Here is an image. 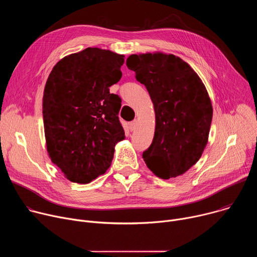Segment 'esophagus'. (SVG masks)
Wrapping results in <instances>:
<instances>
[{
    "label": "esophagus",
    "instance_id": "obj_1",
    "mask_svg": "<svg viewBox=\"0 0 257 257\" xmlns=\"http://www.w3.org/2000/svg\"><path fill=\"white\" fill-rule=\"evenodd\" d=\"M136 126H137V121H136V120L130 122V123H129V129H130V131H133V130L136 128Z\"/></svg>",
    "mask_w": 257,
    "mask_h": 257
}]
</instances>
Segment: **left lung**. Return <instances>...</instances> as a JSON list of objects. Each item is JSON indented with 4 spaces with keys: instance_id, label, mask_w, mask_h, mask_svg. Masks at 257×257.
Here are the masks:
<instances>
[{
    "instance_id": "obj_1",
    "label": "left lung",
    "mask_w": 257,
    "mask_h": 257,
    "mask_svg": "<svg viewBox=\"0 0 257 257\" xmlns=\"http://www.w3.org/2000/svg\"><path fill=\"white\" fill-rule=\"evenodd\" d=\"M128 69L144 84L154 103L155 136L142 157L161 179L185 174L200 159L208 141L212 104L191 66L162 52L130 55Z\"/></svg>"
}]
</instances>
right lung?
I'll use <instances>...</instances> for the list:
<instances>
[{"label": "right lung", "instance_id": "right-lung-1", "mask_svg": "<svg viewBox=\"0 0 257 257\" xmlns=\"http://www.w3.org/2000/svg\"><path fill=\"white\" fill-rule=\"evenodd\" d=\"M124 55L87 48L61 59L43 97L48 156L69 181L87 184L105 173L125 139L121 99L108 87L122 77Z\"/></svg>", "mask_w": 257, "mask_h": 257}]
</instances>
